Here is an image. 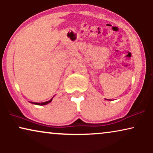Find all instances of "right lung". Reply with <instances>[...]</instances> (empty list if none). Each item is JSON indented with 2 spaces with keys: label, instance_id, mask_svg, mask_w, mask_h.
<instances>
[{
  "label": "right lung",
  "instance_id": "add662e5",
  "mask_svg": "<svg viewBox=\"0 0 153 153\" xmlns=\"http://www.w3.org/2000/svg\"><path fill=\"white\" fill-rule=\"evenodd\" d=\"M52 99H53V98H52V99H51L50 101H45V102H43V103H35V102H30V103H33V104H36V105H47V104H48V103H50V102H51V101H52Z\"/></svg>",
  "mask_w": 153,
  "mask_h": 153
}]
</instances>
